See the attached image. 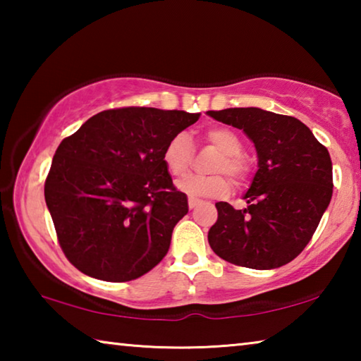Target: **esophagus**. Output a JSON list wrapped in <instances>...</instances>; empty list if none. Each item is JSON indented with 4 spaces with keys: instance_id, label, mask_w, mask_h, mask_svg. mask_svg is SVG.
Wrapping results in <instances>:
<instances>
[{
    "instance_id": "1",
    "label": "esophagus",
    "mask_w": 361,
    "mask_h": 361,
    "mask_svg": "<svg viewBox=\"0 0 361 361\" xmlns=\"http://www.w3.org/2000/svg\"><path fill=\"white\" fill-rule=\"evenodd\" d=\"M200 204V200L199 199H194V197H189L188 199V205H189V209H194V207H197Z\"/></svg>"
}]
</instances>
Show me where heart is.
<instances>
[{"mask_svg": "<svg viewBox=\"0 0 361 361\" xmlns=\"http://www.w3.org/2000/svg\"><path fill=\"white\" fill-rule=\"evenodd\" d=\"M204 138L207 143L221 152L212 166V172L216 175L188 176L186 180L178 183V188L191 197H221L229 192L231 183L224 175L219 173H226L235 185H240L248 178L250 164L242 154L243 143L240 137L228 127H210L205 130ZM192 152V142L188 133H176L169 140L164 148L162 159L167 172L173 178H181L189 172Z\"/></svg>", "mask_w": 361, "mask_h": 361, "instance_id": "b5f03b06", "label": "heart"}]
</instances>
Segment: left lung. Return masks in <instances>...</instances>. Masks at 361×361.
I'll return each instance as SVG.
<instances>
[{
	"mask_svg": "<svg viewBox=\"0 0 361 361\" xmlns=\"http://www.w3.org/2000/svg\"><path fill=\"white\" fill-rule=\"evenodd\" d=\"M209 116L247 133L258 152V172L245 194L248 207L218 202L209 231L213 252L250 269H276L302 252L333 195L328 149L301 121L259 108H228Z\"/></svg>",
	"mask_w": 361,
	"mask_h": 361,
	"instance_id": "obj_1",
	"label": "left lung"
}]
</instances>
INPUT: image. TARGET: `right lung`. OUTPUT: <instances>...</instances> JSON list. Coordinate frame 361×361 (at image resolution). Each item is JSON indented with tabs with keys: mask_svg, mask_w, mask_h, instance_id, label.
Instances as JSON below:
<instances>
[{
	"mask_svg": "<svg viewBox=\"0 0 361 361\" xmlns=\"http://www.w3.org/2000/svg\"><path fill=\"white\" fill-rule=\"evenodd\" d=\"M199 116L106 109L59 145L44 197L60 248L85 276L129 282L167 255L188 197L173 186L162 152Z\"/></svg>",
	"mask_w": 361,
	"mask_h": 361,
	"instance_id": "obj_1",
	"label": "right lung"
}]
</instances>
